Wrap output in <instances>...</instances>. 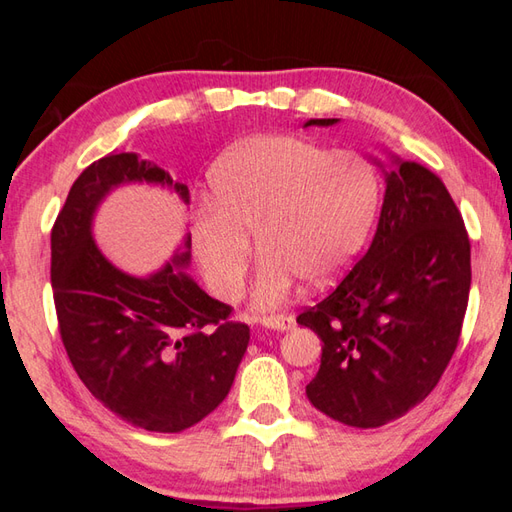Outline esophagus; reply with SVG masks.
Wrapping results in <instances>:
<instances>
[{
	"instance_id": "34e87169",
	"label": "esophagus",
	"mask_w": 512,
	"mask_h": 512,
	"mask_svg": "<svg viewBox=\"0 0 512 512\" xmlns=\"http://www.w3.org/2000/svg\"><path fill=\"white\" fill-rule=\"evenodd\" d=\"M262 323L266 328H273V330H290L292 325H295V319H292L290 314H264Z\"/></svg>"
}]
</instances>
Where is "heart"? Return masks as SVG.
<instances>
[{
	"label": "heart",
	"mask_w": 512,
	"mask_h": 512,
	"mask_svg": "<svg viewBox=\"0 0 512 512\" xmlns=\"http://www.w3.org/2000/svg\"><path fill=\"white\" fill-rule=\"evenodd\" d=\"M213 204L191 226L193 250L215 297H242L257 233L264 250L255 301L273 308L297 279L321 288L361 253L380 202L374 160L312 138H250L211 171Z\"/></svg>",
	"instance_id": "obj_1"
}]
</instances>
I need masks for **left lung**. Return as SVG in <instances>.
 I'll return each mask as SVG.
<instances>
[{"label": "left lung", "mask_w": 512, "mask_h": 512, "mask_svg": "<svg viewBox=\"0 0 512 512\" xmlns=\"http://www.w3.org/2000/svg\"><path fill=\"white\" fill-rule=\"evenodd\" d=\"M385 176L372 246L297 317L323 341L310 402L356 429L383 427L431 394L458 347L471 290L469 233L442 180L405 160Z\"/></svg>", "instance_id": "left-lung-1"}]
</instances>
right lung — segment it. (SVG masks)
Returning <instances> with one entry per match:
<instances>
[{
	"instance_id": "add662e5",
	"label": "right lung",
	"mask_w": 512,
	"mask_h": 512,
	"mask_svg": "<svg viewBox=\"0 0 512 512\" xmlns=\"http://www.w3.org/2000/svg\"><path fill=\"white\" fill-rule=\"evenodd\" d=\"M132 180L167 184L191 202L187 184L136 154L112 151L85 167L50 235L54 310L74 372L96 400L134 427L180 433L226 398L250 328L180 273L189 250L149 279L101 255L90 231L96 204Z\"/></svg>"
}]
</instances>
